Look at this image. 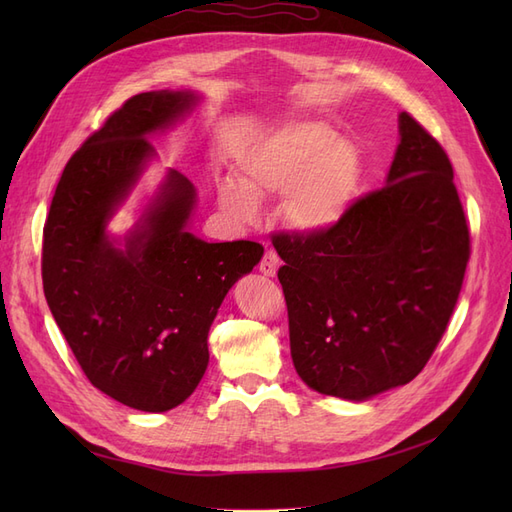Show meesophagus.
<instances>
[{"label":"esophagus","mask_w":512,"mask_h":512,"mask_svg":"<svg viewBox=\"0 0 512 512\" xmlns=\"http://www.w3.org/2000/svg\"><path fill=\"white\" fill-rule=\"evenodd\" d=\"M277 267H280V258H277V254L273 250H267L265 256H262L258 262V271L262 275L273 277L277 273Z\"/></svg>","instance_id":"1"}]
</instances>
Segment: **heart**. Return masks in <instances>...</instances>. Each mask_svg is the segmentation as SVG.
Instances as JSON below:
<instances>
[{"mask_svg":"<svg viewBox=\"0 0 512 512\" xmlns=\"http://www.w3.org/2000/svg\"><path fill=\"white\" fill-rule=\"evenodd\" d=\"M361 188L356 147L316 121H292L269 130L239 156V181L224 179L220 209L239 226L258 218V198L280 196L284 218L299 230L335 226Z\"/></svg>","mask_w":512,"mask_h":512,"instance_id":"heart-1","label":"heart"}]
</instances>
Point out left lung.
I'll use <instances>...</instances> for the list:
<instances>
[{
  "instance_id": "8db88e82",
  "label": "left lung",
  "mask_w": 512,
  "mask_h": 512,
  "mask_svg": "<svg viewBox=\"0 0 512 512\" xmlns=\"http://www.w3.org/2000/svg\"><path fill=\"white\" fill-rule=\"evenodd\" d=\"M386 185L335 226L280 232L273 247L292 363L314 391L361 401L421 374L457 305L470 230L453 164L412 115H399Z\"/></svg>"
}]
</instances>
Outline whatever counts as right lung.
Wrapping results in <instances>:
<instances>
[{"label": "right lung", "mask_w": 512, "mask_h": 512, "mask_svg": "<svg viewBox=\"0 0 512 512\" xmlns=\"http://www.w3.org/2000/svg\"><path fill=\"white\" fill-rule=\"evenodd\" d=\"M196 100L164 89L123 102L68 160L42 232L44 297L83 374L143 412H166L194 393L226 292L265 252L254 241L207 243L185 230L196 192L177 170L126 250L104 232L153 156L147 136Z\"/></svg>", "instance_id": "obj_1"}]
</instances>
